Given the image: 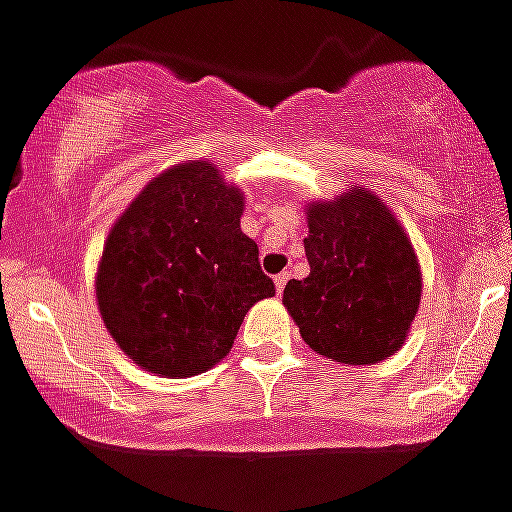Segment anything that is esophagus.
Here are the masks:
<instances>
[{
    "mask_svg": "<svg viewBox=\"0 0 512 512\" xmlns=\"http://www.w3.org/2000/svg\"><path fill=\"white\" fill-rule=\"evenodd\" d=\"M273 281H276V291H278V294H281V291L286 289V283H289V273H278V276L273 278Z\"/></svg>",
    "mask_w": 512,
    "mask_h": 512,
    "instance_id": "esophagus-1",
    "label": "esophagus"
}]
</instances>
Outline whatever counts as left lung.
Segmentation results:
<instances>
[{
    "label": "left lung",
    "instance_id": "left-lung-1",
    "mask_svg": "<svg viewBox=\"0 0 512 512\" xmlns=\"http://www.w3.org/2000/svg\"><path fill=\"white\" fill-rule=\"evenodd\" d=\"M307 226L309 276L283 289L304 343L330 362L388 359L401 349L422 299L409 236L367 190L309 205Z\"/></svg>",
    "mask_w": 512,
    "mask_h": 512
}]
</instances>
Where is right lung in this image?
<instances>
[{
  "instance_id": "obj_1",
  "label": "right lung",
  "mask_w": 512,
  "mask_h": 512,
  "mask_svg": "<svg viewBox=\"0 0 512 512\" xmlns=\"http://www.w3.org/2000/svg\"><path fill=\"white\" fill-rule=\"evenodd\" d=\"M239 218L242 192L213 163L192 161L156 176L114 223L96 296L132 362L200 375L229 354L249 307L276 294Z\"/></svg>"
}]
</instances>
